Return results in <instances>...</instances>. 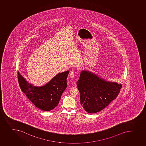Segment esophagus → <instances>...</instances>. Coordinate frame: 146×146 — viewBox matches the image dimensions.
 <instances>
[{
	"mask_svg": "<svg viewBox=\"0 0 146 146\" xmlns=\"http://www.w3.org/2000/svg\"><path fill=\"white\" fill-rule=\"evenodd\" d=\"M75 75V72H74V71H72V72H71L70 73V77L72 79L74 78V77Z\"/></svg>",
	"mask_w": 146,
	"mask_h": 146,
	"instance_id": "esophagus-1",
	"label": "esophagus"
}]
</instances>
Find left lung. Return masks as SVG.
<instances>
[{"label":"left lung","instance_id":"8db88e82","mask_svg":"<svg viewBox=\"0 0 146 146\" xmlns=\"http://www.w3.org/2000/svg\"><path fill=\"white\" fill-rule=\"evenodd\" d=\"M80 94L81 105L86 111H100L116 99L121 84L106 81L90 71L82 70L77 82Z\"/></svg>","mask_w":146,"mask_h":146}]
</instances>
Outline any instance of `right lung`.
I'll use <instances>...</instances> for the list:
<instances>
[{
  "instance_id": "add662e5",
  "label": "right lung",
  "mask_w": 146,
  "mask_h": 146,
  "mask_svg": "<svg viewBox=\"0 0 146 146\" xmlns=\"http://www.w3.org/2000/svg\"><path fill=\"white\" fill-rule=\"evenodd\" d=\"M69 71L59 73L51 81L41 87L34 86L18 72V80L22 91L37 108L50 111L58 105L61 96L67 86Z\"/></svg>"
}]
</instances>
